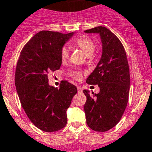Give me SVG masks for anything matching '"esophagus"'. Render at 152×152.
I'll list each match as a JSON object with an SVG mask.
<instances>
[{"mask_svg": "<svg viewBox=\"0 0 152 152\" xmlns=\"http://www.w3.org/2000/svg\"><path fill=\"white\" fill-rule=\"evenodd\" d=\"M77 89H78V91H79V92L82 91V88L80 87V86H77Z\"/></svg>", "mask_w": 152, "mask_h": 152, "instance_id": "esophagus-1", "label": "esophagus"}]
</instances>
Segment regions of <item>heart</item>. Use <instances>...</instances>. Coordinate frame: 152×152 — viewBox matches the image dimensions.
Segmentation results:
<instances>
[{
	"label": "heart",
	"mask_w": 152,
	"mask_h": 152,
	"mask_svg": "<svg viewBox=\"0 0 152 152\" xmlns=\"http://www.w3.org/2000/svg\"><path fill=\"white\" fill-rule=\"evenodd\" d=\"M73 45L76 47L79 48L80 49L84 51L87 55H91L94 53L95 49V43L90 37L87 35H81L78 37L73 42ZM61 57L63 61H65L69 58V50L67 48L64 47L62 48L61 51ZM81 76V73L77 71L76 73V78H79Z\"/></svg>",
	"instance_id": "obj_1"
}]
</instances>
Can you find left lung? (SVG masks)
Here are the masks:
<instances>
[{"mask_svg": "<svg viewBox=\"0 0 152 152\" xmlns=\"http://www.w3.org/2000/svg\"><path fill=\"white\" fill-rule=\"evenodd\" d=\"M98 33L102 43L101 60L86 83L98 85V94L84 90L86 123L97 132H106L115 126L122 117L129 99L130 76L125 49L108 28L97 26L85 31Z\"/></svg>", "mask_w": 152, "mask_h": 152, "instance_id": "8db88e82", "label": "left lung"}]
</instances>
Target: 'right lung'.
<instances>
[{
  "label": "right lung",
  "mask_w": 152,
  "mask_h": 152,
  "mask_svg": "<svg viewBox=\"0 0 152 152\" xmlns=\"http://www.w3.org/2000/svg\"><path fill=\"white\" fill-rule=\"evenodd\" d=\"M73 34L38 32L23 47L16 64L15 85L20 103L31 122L45 132H56L66 126V110L77 92L67 81L59 88L49 86L48 77L49 72L61 67V49Z\"/></svg>",
  "instance_id": "obj_1"
}]
</instances>
